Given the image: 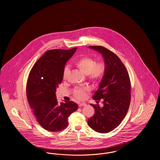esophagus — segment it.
Returning a JSON list of instances; mask_svg holds the SVG:
<instances>
[{"label": "esophagus", "instance_id": "1", "mask_svg": "<svg viewBox=\"0 0 160 160\" xmlns=\"http://www.w3.org/2000/svg\"><path fill=\"white\" fill-rule=\"evenodd\" d=\"M86 106V104H85V103H79L78 104V106L80 107Z\"/></svg>", "mask_w": 160, "mask_h": 160}]
</instances>
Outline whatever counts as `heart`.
Segmentation results:
<instances>
[{"label": "heart", "mask_w": 160, "mask_h": 160, "mask_svg": "<svg viewBox=\"0 0 160 160\" xmlns=\"http://www.w3.org/2000/svg\"><path fill=\"white\" fill-rule=\"evenodd\" d=\"M74 65L84 74L88 75L89 80L93 83H97L104 76L106 65L102 62H95V60L88 56H84L77 59ZM69 72V68L66 67L63 72V78H66ZM88 91L87 88H77L74 91V96L77 99H83L86 93Z\"/></svg>", "instance_id": "heart-1"}]
</instances>
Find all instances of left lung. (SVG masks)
Returning a JSON list of instances; mask_svg holds the SVG:
<instances>
[{"mask_svg":"<svg viewBox=\"0 0 160 160\" xmlns=\"http://www.w3.org/2000/svg\"><path fill=\"white\" fill-rule=\"evenodd\" d=\"M104 58L106 72L93 99H102L103 107L91 104L95 113L88 120L89 126L100 133L113 130L122 122L129 108L131 82L129 74L122 61L112 51L102 46H89Z\"/></svg>","mask_w":160,"mask_h":160,"instance_id":"8db88e82","label":"left lung"}]
</instances>
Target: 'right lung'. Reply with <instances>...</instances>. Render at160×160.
Instances as JSON below:
<instances>
[{"label":"right lung","instance_id":"add662e5","mask_svg":"<svg viewBox=\"0 0 160 160\" xmlns=\"http://www.w3.org/2000/svg\"><path fill=\"white\" fill-rule=\"evenodd\" d=\"M54 49L47 51L33 65L29 74L26 95L39 124L51 132H59L68 125V118L78 105L71 101L58 104L56 88L63 79L67 62L76 51Z\"/></svg>","mask_w":160,"mask_h":160}]
</instances>
